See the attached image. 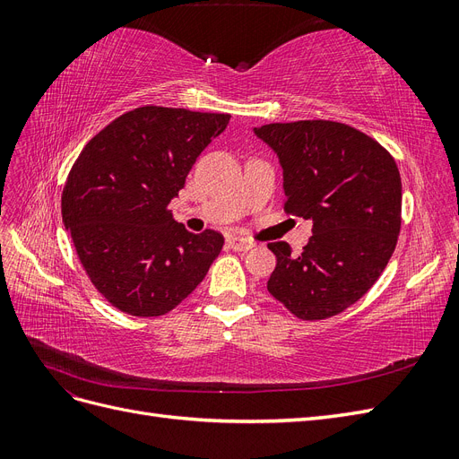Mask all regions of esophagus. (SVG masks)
Listing matches in <instances>:
<instances>
[{
  "instance_id": "esophagus-1",
  "label": "esophagus",
  "mask_w": 459,
  "mask_h": 459,
  "mask_svg": "<svg viewBox=\"0 0 459 459\" xmlns=\"http://www.w3.org/2000/svg\"><path fill=\"white\" fill-rule=\"evenodd\" d=\"M226 243H228L230 248H233V251H239V253H245V251H248V248L255 247V243L251 239L238 238V235H230Z\"/></svg>"
}]
</instances>
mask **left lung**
I'll use <instances>...</instances> for the list:
<instances>
[{
  "mask_svg": "<svg viewBox=\"0 0 459 459\" xmlns=\"http://www.w3.org/2000/svg\"><path fill=\"white\" fill-rule=\"evenodd\" d=\"M283 169V211L312 220L300 255L268 243L277 264L270 295L300 319H325L362 299L391 260L400 233L402 182L385 147L333 120L255 128Z\"/></svg>",
  "mask_w": 459,
  "mask_h": 459,
  "instance_id": "8db88e82",
  "label": "left lung"
}]
</instances>
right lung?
Wrapping results in <instances>:
<instances>
[{"label":"right lung","mask_w":459,"mask_h":459,"mask_svg":"<svg viewBox=\"0 0 459 459\" xmlns=\"http://www.w3.org/2000/svg\"><path fill=\"white\" fill-rule=\"evenodd\" d=\"M230 115L147 105L86 143L66 178L63 224L95 289L137 317L174 310L224 247L214 230L191 233L169 204Z\"/></svg>","instance_id":"add662e5"}]
</instances>
